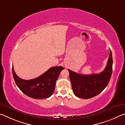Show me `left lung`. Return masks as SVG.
Here are the masks:
<instances>
[{
	"label": "left lung",
	"instance_id": "8db88e82",
	"mask_svg": "<svg viewBox=\"0 0 125 125\" xmlns=\"http://www.w3.org/2000/svg\"><path fill=\"white\" fill-rule=\"evenodd\" d=\"M72 88L76 97L89 99L100 93L108 84L113 71L111 50L105 69L100 73L81 75L68 69Z\"/></svg>",
	"mask_w": 125,
	"mask_h": 125
}]
</instances>
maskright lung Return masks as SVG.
Returning <instances> with one entry per match:
<instances>
[{
  "label": "right lung",
  "instance_id": "obj_1",
  "mask_svg": "<svg viewBox=\"0 0 125 125\" xmlns=\"http://www.w3.org/2000/svg\"><path fill=\"white\" fill-rule=\"evenodd\" d=\"M64 69L62 66L52 67L38 77L25 80L19 77L13 66L12 68L13 77L17 86L26 95L34 99L48 98L52 94L56 80Z\"/></svg>",
  "mask_w": 125,
  "mask_h": 125
}]
</instances>
